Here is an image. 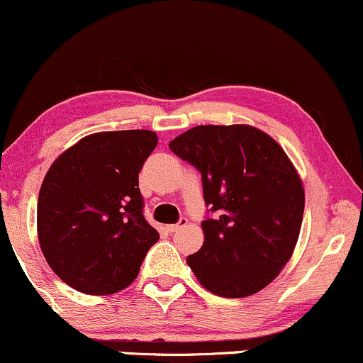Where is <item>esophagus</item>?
Instances as JSON below:
<instances>
[{"instance_id": "34e87169", "label": "esophagus", "mask_w": 363, "mask_h": 363, "mask_svg": "<svg viewBox=\"0 0 363 363\" xmlns=\"http://www.w3.org/2000/svg\"><path fill=\"white\" fill-rule=\"evenodd\" d=\"M186 225H187V218H181V220H179V223L167 225V231H169V233H176V231L184 228Z\"/></svg>"}]
</instances>
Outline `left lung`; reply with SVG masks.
<instances>
[{
	"label": "left lung",
	"instance_id": "left-lung-1",
	"mask_svg": "<svg viewBox=\"0 0 363 363\" xmlns=\"http://www.w3.org/2000/svg\"><path fill=\"white\" fill-rule=\"evenodd\" d=\"M169 148L201 172L215 218L187 257L201 286L221 298H247L269 286L291 259L304 213V187L282 147L250 125H199Z\"/></svg>",
	"mask_w": 363,
	"mask_h": 363
}]
</instances>
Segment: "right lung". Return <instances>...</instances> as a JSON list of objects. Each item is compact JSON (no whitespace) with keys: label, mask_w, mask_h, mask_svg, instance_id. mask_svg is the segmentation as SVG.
Instances as JSON below:
<instances>
[{"label":"right lung","mask_w":363,"mask_h":363,"mask_svg":"<svg viewBox=\"0 0 363 363\" xmlns=\"http://www.w3.org/2000/svg\"><path fill=\"white\" fill-rule=\"evenodd\" d=\"M157 142L150 130L99 132L50 165L38 194V242L50 269L72 289L113 294L138 276L159 240L138 189V172Z\"/></svg>","instance_id":"add662e5"}]
</instances>
